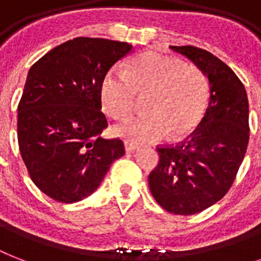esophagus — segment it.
<instances>
[{
	"instance_id": "34e87169",
	"label": "esophagus",
	"mask_w": 261,
	"mask_h": 261,
	"mask_svg": "<svg viewBox=\"0 0 261 261\" xmlns=\"http://www.w3.org/2000/svg\"><path fill=\"white\" fill-rule=\"evenodd\" d=\"M124 146H126V151H128V153H131V151H135L137 149H138V145L134 142H128V141H126L124 142Z\"/></svg>"
}]
</instances>
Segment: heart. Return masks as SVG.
<instances>
[{
  "instance_id": "b5f03b06",
  "label": "heart",
  "mask_w": 261,
  "mask_h": 261,
  "mask_svg": "<svg viewBox=\"0 0 261 261\" xmlns=\"http://www.w3.org/2000/svg\"><path fill=\"white\" fill-rule=\"evenodd\" d=\"M207 90V80L198 67L150 51L135 58L127 71H108L100 94L107 114L124 119L134 111L137 93H149L147 114L123 122L115 133L135 142H151L167 134L181 137L190 133L204 112Z\"/></svg>"
}]
</instances>
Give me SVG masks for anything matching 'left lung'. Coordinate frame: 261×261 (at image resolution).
I'll return each instance as SVG.
<instances>
[{"label":"left lung","mask_w":261,"mask_h":261,"mask_svg":"<svg viewBox=\"0 0 261 261\" xmlns=\"http://www.w3.org/2000/svg\"><path fill=\"white\" fill-rule=\"evenodd\" d=\"M171 50L206 75L210 98L186 141L157 147L160 163L149 174V188L168 213L192 215L221 200L234 181L249 141V104L243 83L215 55L194 46Z\"/></svg>","instance_id":"8db88e82"}]
</instances>
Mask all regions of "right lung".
Masks as SVG:
<instances>
[{
    "mask_svg": "<svg viewBox=\"0 0 261 261\" xmlns=\"http://www.w3.org/2000/svg\"><path fill=\"white\" fill-rule=\"evenodd\" d=\"M133 46L101 38L59 44L28 71L17 108V138L32 181L47 196L74 203L93 194L115 160L120 139H104L101 83Z\"/></svg>",
    "mask_w": 261,
    "mask_h": 261,
    "instance_id": "1",
    "label": "right lung"
}]
</instances>
